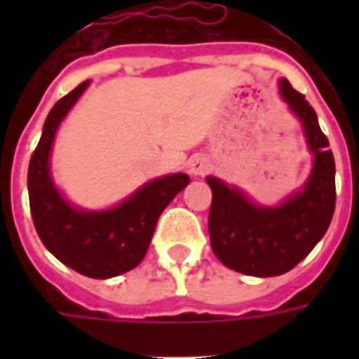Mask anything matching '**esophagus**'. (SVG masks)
Instances as JSON below:
<instances>
[{"mask_svg":"<svg viewBox=\"0 0 359 359\" xmlns=\"http://www.w3.org/2000/svg\"><path fill=\"white\" fill-rule=\"evenodd\" d=\"M188 169H190V172H192L194 177H203V175L211 169L210 159L203 156H194L190 159V163H188Z\"/></svg>","mask_w":359,"mask_h":359,"instance_id":"34e87169","label":"esophagus"}]
</instances>
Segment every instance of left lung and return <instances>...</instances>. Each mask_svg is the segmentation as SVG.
I'll return each instance as SVG.
<instances>
[{
  "label": "left lung",
  "instance_id": "1",
  "mask_svg": "<svg viewBox=\"0 0 359 359\" xmlns=\"http://www.w3.org/2000/svg\"><path fill=\"white\" fill-rule=\"evenodd\" d=\"M280 94L302 121L313 154V169L300 192L280 205L264 208L208 177L213 192L208 219L211 250L229 269L252 277H277L300 264L327 233L337 202L334 157L316 111L286 79L280 81Z\"/></svg>",
  "mask_w": 359,
  "mask_h": 359
}]
</instances>
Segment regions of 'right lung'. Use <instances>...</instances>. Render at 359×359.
I'll return each instance as SVG.
<instances>
[{
  "label": "right lung",
  "mask_w": 359,
  "mask_h": 359,
  "mask_svg": "<svg viewBox=\"0 0 359 359\" xmlns=\"http://www.w3.org/2000/svg\"><path fill=\"white\" fill-rule=\"evenodd\" d=\"M90 82L63 95L43 125L42 138L28 165V198L36 233L61 264L84 277L109 278L140 264L156 231L157 219L190 182L184 172L144 184L117 208L76 210L61 196L50 175V151L61 121Z\"/></svg>",
  "instance_id": "1"
}]
</instances>
